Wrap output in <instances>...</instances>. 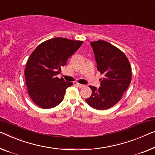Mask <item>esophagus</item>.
<instances>
[{"label": "esophagus", "instance_id": "obj_1", "mask_svg": "<svg viewBox=\"0 0 155 155\" xmlns=\"http://www.w3.org/2000/svg\"><path fill=\"white\" fill-rule=\"evenodd\" d=\"M76 84H77V85L78 86V87H79L80 88H83V87H85V85L79 84V83H76Z\"/></svg>", "mask_w": 155, "mask_h": 155}]
</instances>
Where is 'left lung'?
<instances>
[{
  "label": "left lung",
  "instance_id": "8db88e82",
  "mask_svg": "<svg viewBox=\"0 0 155 155\" xmlns=\"http://www.w3.org/2000/svg\"><path fill=\"white\" fill-rule=\"evenodd\" d=\"M97 69L103 75L99 89L89 86L92 94L85 100L91 107L104 110L117 103L132 80L130 63L123 51L103 40L90 42Z\"/></svg>",
  "mask_w": 155,
  "mask_h": 155
}]
</instances>
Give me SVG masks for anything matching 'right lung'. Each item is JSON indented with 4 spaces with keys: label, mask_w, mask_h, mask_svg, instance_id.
<instances>
[{
    "label": "right lung",
    "mask_w": 155,
    "mask_h": 155,
    "mask_svg": "<svg viewBox=\"0 0 155 155\" xmlns=\"http://www.w3.org/2000/svg\"><path fill=\"white\" fill-rule=\"evenodd\" d=\"M82 43L53 38L40 44L30 54L25 68V83L29 96L39 107L53 108L63 101L66 89L73 83L56 75Z\"/></svg>",
    "instance_id": "obj_1"
}]
</instances>
